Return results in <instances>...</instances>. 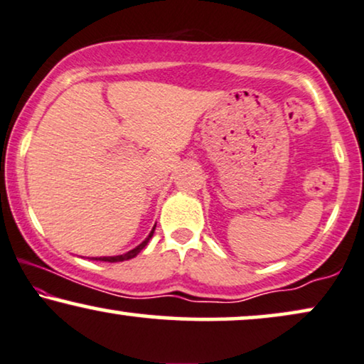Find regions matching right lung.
Instances as JSON below:
<instances>
[{
  "label": "right lung",
  "mask_w": 364,
  "mask_h": 364,
  "mask_svg": "<svg viewBox=\"0 0 364 364\" xmlns=\"http://www.w3.org/2000/svg\"><path fill=\"white\" fill-rule=\"evenodd\" d=\"M154 228H156V225L153 226V230L149 231V235L146 236V238H144V241L143 243H139L136 248H133V250H129L128 253H124V255H118V256H100V258H93V259H96V261H108V263H118V261H126V259H132V258H134V256H136L138 253H141V250L144 248V246H146L148 243H149V240L153 238V232H154Z\"/></svg>",
  "instance_id": "right-lung-1"
}]
</instances>
